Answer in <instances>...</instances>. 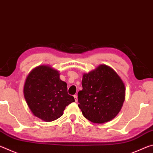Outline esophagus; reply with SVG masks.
I'll return each mask as SVG.
<instances>
[{"label": "esophagus", "mask_w": 153, "mask_h": 153, "mask_svg": "<svg viewBox=\"0 0 153 153\" xmlns=\"http://www.w3.org/2000/svg\"><path fill=\"white\" fill-rule=\"evenodd\" d=\"M74 97L75 102H77V95H74Z\"/></svg>", "instance_id": "34e87169"}]
</instances>
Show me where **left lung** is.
<instances>
[{
  "label": "left lung",
  "instance_id": "8db88e82",
  "mask_svg": "<svg viewBox=\"0 0 153 153\" xmlns=\"http://www.w3.org/2000/svg\"><path fill=\"white\" fill-rule=\"evenodd\" d=\"M82 90L78 92V107L83 115L95 123L113 120L125 100L126 88L111 67L102 64L83 74Z\"/></svg>",
  "mask_w": 153,
  "mask_h": 153
}]
</instances>
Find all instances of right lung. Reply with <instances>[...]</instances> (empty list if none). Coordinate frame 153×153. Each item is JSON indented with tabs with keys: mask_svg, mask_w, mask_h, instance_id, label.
Wrapping results in <instances>:
<instances>
[{
	"mask_svg": "<svg viewBox=\"0 0 153 153\" xmlns=\"http://www.w3.org/2000/svg\"><path fill=\"white\" fill-rule=\"evenodd\" d=\"M59 76L58 70L42 65L33 69L25 82L24 95L28 107L33 115L46 122L57 120L75 101Z\"/></svg>",
	"mask_w": 153,
	"mask_h": 153,
	"instance_id": "obj_1",
	"label": "right lung"
}]
</instances>
